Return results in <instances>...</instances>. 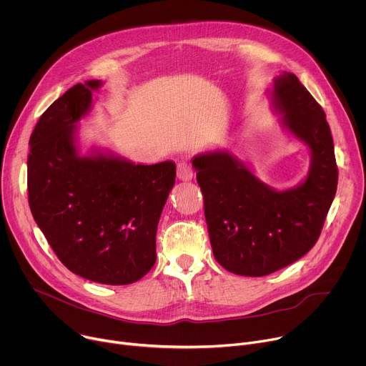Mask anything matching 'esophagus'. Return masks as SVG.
I'll list each match as a JSON object with an SVG mask.
<instances>
[{"label": "esophagus", "instance_id": "obj_1", "mask_svg": "<svg viewBox=\"0 0 366 366\" xmlns=\"http://www.w3.org/2000/svg\"><path fill=\"white\" fill-rule=\"evenodd\" d=\"M177 177L183 182H189L193 179V170L189 162L182 161L177 164Z\"/></svg>", "mask_w": 366, "mask_h": 366}]
</instances>
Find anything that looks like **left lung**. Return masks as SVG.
Instances as JSON below:
<instances>
[{
    "mask_svg": "<svg viewBox=\"0 0 366 366\" xmlns=\"http://www.w3.org/2000/svg\"><path fill=\"white\" fill-rule=\"evenodd\" d=\"M268 97L281 126L311 152L303 182L277 190L229 151L192 159L214 257L222 268L246 277L275 272L312 249L339 180L325 112L299 79L286 71L277 76Z\"/></svg>",
    "mask_w": 366,
    "mask_h": 366,
    "instance_id": "left-lung-1",
    "label": "left lung"
}]
</instances>
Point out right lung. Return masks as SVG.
I'll use <instances>...</instances> for the list:
<instances>
[{
  "mask_svg": "<svg viewBox=\"0 0 366 366\" xmlns=\"http://www.w3.org/2000/svg\"><path fill=\"white\" fill-rule=\"evenodd\" d=\"M101 86L77 83L41 116L29 140L27 192L38 227L71 272L123 286L157 261V227L176 164H134L101 148L80 152L79 122Z\"/></svg>",
  "mask_w": 366,
  "mask_h": 366,
  "instance_id": "right-lung-1",
  "label": "right lung"
}]
</instances>
